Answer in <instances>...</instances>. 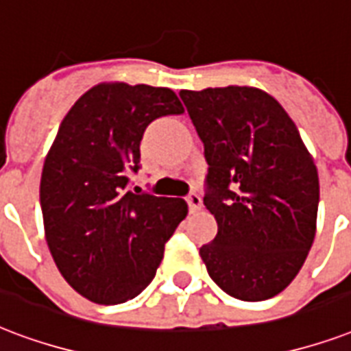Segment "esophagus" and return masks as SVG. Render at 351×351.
I'll return each instance as SVG.
<instances>
[{
  "label": "esophagus",
  "instance_id": "esophagus-1",
  "mask_svg": "<svg viewBox=\"0 0 351 351\" xmlns=\"http://www.w3.org/2000/svg\"><path fill=\"white\" fill-rule=\"evenodd\" d=\"M186 202L189 206V211H197L200 210V206H202V199H200L197 193H189L186 197Z\"/></svg>",
  "mask_w": 351,
  "mask_h": 351
}]
</instances>
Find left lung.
Wrapping results in <instances>:
<instances>
[{
    "instance_id": "8db88e82",
    "label": "left lung",
    "mask_w": 351,
    "mask_h": 351,
    "mask_svg": "<svg viewBox=\"0 0 351 351\" xmlns=\"http://www.w3.org/2000/svg\"><path fill=\"white\" fill-rule=\"evenodd\" d=\"M204 143V206L217 221L200 247L208 274L237 300L282 293L311 250L318 173L293 119L269 93L248 86L182 90Z\"/></svg>"
}]
</instances>
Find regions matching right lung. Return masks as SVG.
Masks as SVG:
<instances>
[{
	"instance_id": "right-lung-1",
	"label": "right lung",
	"mask_w": 351,
	"mask_h": 351,
	"mask_svg": "<svg viewBox=\"0 0 351 351\" xmlns=\"http://www.w3.org/2000/svg\"><path fill=\"white\" fill-rule=\"evenodd\" d=\"M169 88L97 84L60 123L44 162L40 204L64 280L95 304L132 300L152 282L187 215L182 199L130 191L140 143L154 119L182 114Z\"/></svg>"
}]
</instances>
